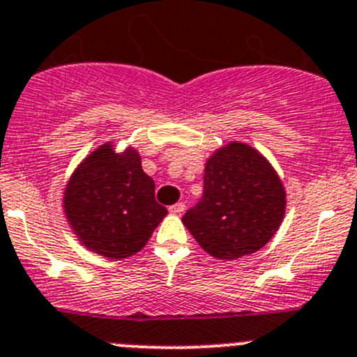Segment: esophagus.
<instances>
[{"mask_svg":"<svg viewBox=\"0 0 357 357\" xmlns=\"http://www.w3.org/2000/svg\"><path fill=\"white\" fill-rule=\"evenodd\" d=\"M185 202H176V204H172L171 208H169V211L172 213V215H181L183 211H185Z\"/></svg>","mask_w":357,"mask_h":357,"instance_id":"34e87169","label":"esophagus"}]
</instances>
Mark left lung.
I'll list each match as a JSON object with an SVG mask.
<instances>
[{"instance_id":"1","label":"left lung","mask_w":357,"mask_h":357,"mask_svg":"<svg viewBox=\"0 0 357 357\" xmlns=\"http://www.w3.org/2000/svg\"><path fill=\"white\" fill-rule=\"evenodd\" d=\"M285 192L273 167L239 142L206 163L204 190L183 224L216 259H239L261 250L282 224Z\"/></svg>"}]
</instances>
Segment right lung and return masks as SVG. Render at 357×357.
Instances as JSON below:
<instances>
[{
    "label": "right lung",
    "instance_id": "right-lung-1",
    "mask_svg": "<svg viewBox=\"0 0 357 357\" xmlns=\"http://www.w3.org/2000/svg\"><path fill=\"white\" fill-rule=\"evenodd\" d=\"M65 213L79 239L109 259L137 254L167 215L137 151H93L66 185Z\"/></svg>",
    "mask_w": 357,
    "mask_h": 357
}]
</instances>
